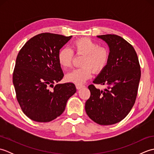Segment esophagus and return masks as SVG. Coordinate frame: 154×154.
Instances as JSON below:
<instances>
[{
	"mask_svg": "<svg viewBox=\"0 0 154 154\" xmlns=\"http://www.w3.org/2000/svg\"><path fill=\"white\" fill-rule=\"evenodd\" d=\"M85 86L83 85H81V84H76V88L77 89H82V88H83Z\"/></svg>",
	"mask_w": 154,
	"mask_h": 154,
	"instance_id": "1",
	"label": "esophagus"
}]
</instances>
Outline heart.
Returning a JSON list of instances; mask_svg holds the SVG:
<instances>
[{
    "mask_svg": "<svg viewBox=\"0 0 154 154\" xmlns=\"http://www.w3.org/2000/svg\"><path fill=\"white\" fill-rule=\"evenodd\" d=\"M71 49L63 48L59 51L57 60L64 69L71 66L73 53L77 55H83L81 65L82 67L68 73L65 79L69 82L82 84L91 77L93 71L99 73L107 66L110 57L109 48L100 45L97 42L89 38H81L74 40Z\"/></svg>",
    "mask_w": 154,
    "mask_h": 154,
    "instance_id": "b5f03b06",
    "label": "heart"
}]
</instances>
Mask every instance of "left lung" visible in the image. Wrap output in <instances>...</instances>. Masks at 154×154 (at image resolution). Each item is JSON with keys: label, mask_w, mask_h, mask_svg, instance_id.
Segmentation results:
<instances>
[{"label": "left lung", "mask_w": 154, "mask_h": 154, "mask_svg": "<svg viewBox=\"0 0 154 154\" xmlns=\"http://www.w3.org/2000/svg\"><path fill=\"white\" fill-rule=\"evenodd\" d=\"M109 45L110 57L107 66L93 83L106 87L97 89L88 87L91 97L86 101L87 115L100 125L120 122L135 103L141 70L138 57L132 45L115 34L98 35Z\"/></svg>", "instance_id": "8db88e82"}]
</instances>
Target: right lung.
<instances>
[{"mask_svg":"<svg viewBox=\"0 0 154 154\" xmlns=\"http://www.w3.org/2000/svg\"><path fill=\"white\" fill-rule=\"evenodd\" d=\"M71 37L39 34L24 45L16 57L12 76L16 99L23 112L35 122H50L60 116L76 92L72 83L54 86L63 77L57 54Z\"/></svg>","mask_w":154,"mask_h":154,"instance_id":"add662e5","label":"right lung"}]
</instances>
